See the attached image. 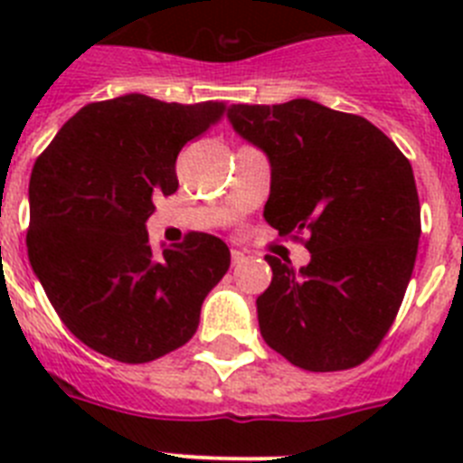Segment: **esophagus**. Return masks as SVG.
Listing matches in <instances>:
<instances>
[{
    "label": "esophagus",
    "mask_w": 463,
    "mask_h": 463,
    "mask_svg": "<svg viewBox=\"0 0 463 463\" xmlns=\"http://www.w3.org/2000/svg\"><path fill=\"white\" fill-rule=\"evenodd\" d=\"M245 261V255L241 250H232V264H234V267H239V264H243Z\"/></svg>",
    "instance_id": "1"
}]
</instances>
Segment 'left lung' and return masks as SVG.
I'll return each mask as SVG.
<instances>
[{
    "label": "left lung",
    "mask_w": 463,
    "mask_h": 463,
    "mask_svg": "<svg viewBox=\"0 0 463 463\" xmlns=\"http://www.w3.org/2000/svg\"><path fill=\"white\" fill-rule=\"evenodd\" d=\"M227 118L271 165L264 220L280 236L308 232L306 267L267 255L261 338L298 369H353L390 331L415 267L411 162L366 118L310 99L234 104Z\"/></svg>",
    "instance_id": "left-lung-1"
}]
</instances>
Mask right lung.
<instances>
[{
  "mask_svg": "<svg viewBox=\"0 0 463 463\" xmlns=\"http://www.w3.org/2000/svg\"><path fill=\"white\" fill-rule=\"evenodd\" d=\"M220 101L166 104L125 94L80 109L30 178L27 255L73 336L125 364L185 345L229 269L218 236L192 232L153 252L146 220L178 190L175 157L224 116Z\"/></svg>",
  "mask_w": 463,
  "mask_h": 463,
  "instance_id": "1",
  "label": "right lung"
}]
</instances>
